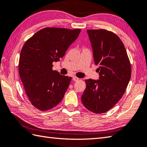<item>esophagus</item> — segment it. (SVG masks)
Segmentation results:
<instances>
[{
    "label": "esophagus",
    "instance_id": "obj_1",
    "mask_svg": "<svg viewBox=\"0 0 147 147\" xmlns=\"http://www.w3.org/2000/svg\"><path fill=\"white\" fill-rule=\"evenodd\" d=\"M79 79L78 78V77H76V76H74L73 77V81H79Z\"/></svg>",
    "mask_w": 147,
    "mask_h": 147
}]
</instances>
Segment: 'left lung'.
<instances>
[{"label": "left lung", "mask_w": 147, "mask_h": 147, "mask_svg": "<svg viewBox=\"0 0 147 147\" xmlns=\"http://www.w3.org/2000/svg\"><path fill=\"white\" fill-rule=\"evenodd\" d=\"M98 80L86 79L81 96L83 105L96 114L106 113L122 97L131 77V65L122 41L104 29L87 30Z\"/></svg>", "instance_id": "left-lung-1"}]
</instances>
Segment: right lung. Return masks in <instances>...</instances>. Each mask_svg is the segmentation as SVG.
I'll return each instance as SVG.
<instances>
[{
    "label": "right lung",
    "instance_id": "1",
    "mask_svg": "<svg viewBox=\"0 0 147 147\" xmlns=\"http://www.w3.org/2000/svg\"><path fill=\"white\" fill-rule=\"evenodd\" d=\"M81 29L47 27L27 40L20 52L18 70L30 102L36 108L47 111L61 101L71 77L52 70L75 41Z\"/></svg>",
    "mask_w": 147,
    "mask_h": 147
}]
</instances>
